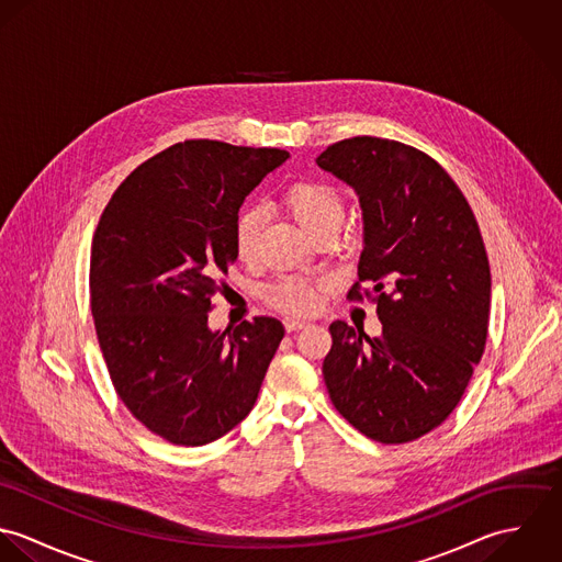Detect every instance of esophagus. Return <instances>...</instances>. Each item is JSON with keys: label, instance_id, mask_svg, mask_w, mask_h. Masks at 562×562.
<instances>
[{"label": "esophagus", "instance_id": "1", "mask_svg": "<svg viewBox=\"0 0 562 562\" xmlns=\"http://www.w3.org/2000/svg\"><path fill=\"white\" fill-rule=\"evenodd\" d=\"M310 322L307 321H299V318H288L285 321V328H288V333H294V330H299V328H303V326H307Z\"/></svg>", "mask_w": 562, "mask_h": 562}]
</instances>
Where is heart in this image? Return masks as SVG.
Returning a JSON list of instances; mask_svg holds the SVG:
<instances>
[{"label":"heart","instance_id":"obj_1","mask_svg":"<svg viewBox=\"0 0 562 562\" xmlns=\"http://www.w3.org/2000/svg\"><path fill=\"white\" fill-rule=\"evenodd\" d=\"M283 203L292 218L314 238L321 229L328 225H339L344 216L341 199L339 194L316 181H301L294 183L285 196ZM259 227L261 218L257 212H244L236 221V250L244 261H250L257 250L259 240ZM321 290L316 285H310L301 279H283L270 288V301L285 312L292 314H310L321 303Z\"/></svg>","mask_w":562,"mask_h":562}]
</instances>
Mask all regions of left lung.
Here are the masks:
<instances>
[{
    "instance_id": "left-lung-1",
    "label": "left lung",
    "mask_w": 562,
    "mask_h": 562,
    "mask_svg": "<svg viewBox=\"0 0 562 562\" xmlns=\"http://www.w3.org/2000/svg\"><path fill=\"white\" fill-rule=\"evenodd\" d=\"M359 199V281H372L381 337L344 321L322 363L335 408L363 435L406 443L437 428L481 361L491 272L481 229L450 175L385 138H350L316 158ZM348 296H359L357 285Z\"/></svg>"
}]
</instances>
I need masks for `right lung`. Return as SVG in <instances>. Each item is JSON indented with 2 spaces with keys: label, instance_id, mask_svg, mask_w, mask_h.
<instances>
[{
  "label": "right lung",
  "instance_id": "obj_1",
  "mask_svg": "<svg viewBox=\"0 0 562 562\" xmlns=\"http://www.w3.org/2000/svg\"><path fill=\"white\" fill-rule=\"evenodd\" d=\"M290 158L188 140L140 164L112 194L90 252V307L121 401L177 446H205L250 413L285 335L257 316L234 330L207 318L236 263L244 199Z\"/></svg>",
  "mask_w": 562,
  "mask_h": 562
}]
</instances>
